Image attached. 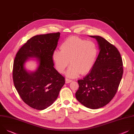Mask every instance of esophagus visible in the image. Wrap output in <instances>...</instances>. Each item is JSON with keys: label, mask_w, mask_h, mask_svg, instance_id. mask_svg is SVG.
<instances>
[{"label": "esophagus", "mask_w": 134, "mask_h": 134, "mask_svg": "<svg viewBox=\"0 0 134 134\" xmlns=\"http://www.w3.org/2000/svg\"><path fill=\"white\" fill-rule=\"evenodd\" d=\"M71 81H72V80H70V79H68V78H66V79H65V82H66V83L71 82Z\"/></svg>", "instance_id": "obj_1"}]
</instances>
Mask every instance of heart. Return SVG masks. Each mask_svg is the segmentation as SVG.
Listing matches in <instances>:
<instances>
[{"label": "heart", "instance_id": "1", "mask_svg": "<svg viewBox=\"0 0 134 134\" xmlns=\"http://www.w3.org/2000/svg\"><path fill=\"white\" fill-rule=\"evenodd\" d=\"M98 55L96 43L77 36H70L61 44L60 51H55L52 59L56 70L63 73L69 63L71 66L66 72L69 78H76L80 74L85 75L92 69ZM70 62H69V61Z\"/></svg>", "mask_w": 134, "mask_h": 134}]
</instances>
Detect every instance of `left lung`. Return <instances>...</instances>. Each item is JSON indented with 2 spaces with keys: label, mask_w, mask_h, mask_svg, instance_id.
Listing matches in <instances>:
<instances>
[{
  "label": "left lung",
  "mask_w": 134,
  "mask_h": 134,
  "mask_svg": "<svg viewBox=\"0 0 134 134\" xmlns=\"http://www.w3.org/2000/svg\"><path fill=\"white\" fill-rule=\"evenodd\" d=\"M89 36L96 39L99 53L90 72L78 80L75 96L84 106L95 109L106 105L115 96L122 76V62L118 49L107 40Z\"/></svg>",
  "instance_id": "obj_1"
}]
</instances>
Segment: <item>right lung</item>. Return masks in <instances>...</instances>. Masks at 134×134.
<instances>
[{"label": "right lung", "mask_w": 134, "mask_h": 134, "mask_svg": "<svg viewBox=\"0 0 134 134\" xmlns=\"http://www.w3.org/2000/svg\"><path fill=\"white\" fill-rule=\"evenodd\" d=\"M60 32L35 36L17 52L14 60L13 77L15 87L22 100L37 110H43L56 100L65 83V78L54 67L53 54ZM36 58L34 71L25 67L27 61ZM33 60V59H32Z\"/></svg>", "instance_id": "1"}]
</instances>
